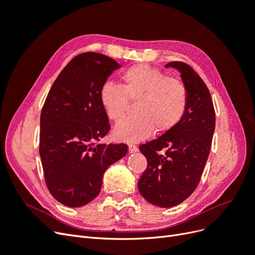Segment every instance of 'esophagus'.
Wrapping results in <instances>:
<instances>
[{
	"instance_id": "1",
	"label": "esophagus",
	"mask_w": 255,
	"mask_h": 255,
	"mask_svg": "<svg viewBox=\"0 0 255 255\" xmlns=\"http://www.w3.org/2000/svg\"><path fill=\"white\" fill-rule=\"evenodd\" d=\"M137 151H138L137 145H135V144H133V143H129V144H128V152H129V153H135V152H137Z\"/></svg>"
}]
</instances>
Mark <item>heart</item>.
Masks as SVG:
<instances>
[{
    "mask_svg": "<svg viewBox=\"0 0 255 255\" xmlns=\"http://www.w3.org/2000/svg\"><path fill=\"white\" fill-rule=\"evenodd\" d=\"M121 85L107 82L100 89V102L110 120H124L129 100L137 101L138 116L114 130L118 140L138 142L154 132L167 133L179 125L187 110L186 84L148 65L138 64L122 72Z\"/></svg>",
    "mask_w": 255,
    "mask_h": 255,
    "instance_id": "b5f03b06",
    "label": "heart"
}]
</instances>
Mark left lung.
Wrapping results in <instances>:
<instances>
[{"label":"left lung","mask_w":255,"mask_h":255,"mask_svg":"<svg viewBox=\"0 0 255 255\" xmlns=\"http://www.w3.org/2000/svg\"><path fill=\"white\" fill-rule=\"evenodd\" d=\"M188 89L187 110L179 125L139 145L148 166L138 181L146 201L160 207L182 203L197 188L212 148L215 110L207 86L183 61H170Z\"/></svg>","instance_id":"1"}]
</instances>
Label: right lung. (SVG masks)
<instances>
[{"mask_svg":"<svg viewBox=\"0 0 255 255\" xmlns=\"http://www.w3.org/2000/svg\"><path fill=\"white\" fill-rule=\"evenodd\" d=\"M120 68L103 54L76 55L53 83L40 115L39 153L44 181L61 204L92 201L111 165L128 153L126 143H99L111 129L100 89Z\"/></svg>","mask_w":255,"mask_h":255,"instance_id":"obj_1","label":"right lung"}]
</instances>
